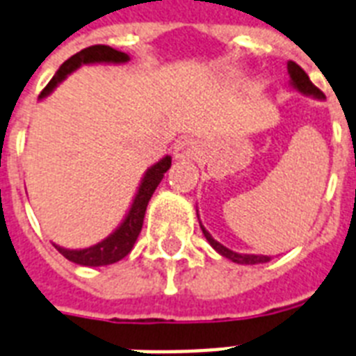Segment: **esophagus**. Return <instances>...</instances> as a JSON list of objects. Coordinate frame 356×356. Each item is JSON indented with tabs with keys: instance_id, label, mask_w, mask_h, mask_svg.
<instances>
[{
	"instance_id": "obj_1",
	"label": "esophagus",
	"mask_w": 356,
	"mask_h": 356,
	"mask_svg": "<svg viewBox=\"0 0 356 356\" xmlns=\"http://www.w3.org/2000/svg\"><path fill=\"white\" fill-rule=\"evenodd\" d=\"M199 153V146L195 140L192 138H181L175 143L173 146V159L179 161V163H188V161H193V159L197 157Z\"/></svg>"
}]
</instances>
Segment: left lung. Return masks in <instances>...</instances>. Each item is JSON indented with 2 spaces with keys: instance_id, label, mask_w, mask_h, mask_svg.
Segmentation results:
<instances>
[{
  "instance_id": "1",
  "label": "left lung",
  "mask_w": 356,
  "mask_h": 356,
  "mask_svg": "<svg viewBox=\"0 0 356 356\" xmlns=\"http://www.w3.org/2000/svg\"><path fill=\"white\" fill-rule=\"evenodd\" d=\"M287 71H289V78H291V80H289V83H291V88H293L294 91H298V93L305 95V97L316 98V100H325V95H323L318 88H314L313 82L309 80V76L305 74V71L300 67L298 63L289 62ZM195 212H197V210H195ZM197 218H199V212H197ZM199 225H201V230H203L204 238H207L208 243L212 245L213 250H216L218 254H221L223 258L230 259V261L239 263V265H258V263H267L268 259H270V256H263V254L234 252V250L227 248L225 245L219 243V241H216V239L210 236V232H208L207 228L203 227V223H201V221H199Z\"/></svg>"
}]
</instances>
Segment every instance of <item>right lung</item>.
<instances>
[{"instance_id":"add662e5","label":"right lung","mask_w":356,"mask_h":356,"mask_svg":"<svg viewBox=\"0 0 356 356\" xmlns=\"http://www.w3.org/2000/svg\"><path fill=\"white\" fill-rule=\"evenodd\" d=\"M128 62L129 54L117 51V49L109 47V45H93V47L82 49L80 53L73 54L60 65L53 80L47 83V88L43 89L42 95H40V100L47 98L69 74L74 73L82 65H93V63H115V65H120V63ZM170 166H172V157L164 155L161 161H157L144 172L128 212L120 221V225L109 234L108 238H104L102 241L86 248H65L53 243L54 248L62 254L63 258H67L69 261L76 263V265H83V267H104V265H111V263H117L126 258L131 252L133 245H135L138 234L143 230L144 213H146L149 199H152L159 183L163 181L164 173L170 170Z\"/></svg>"}]
</instances>
